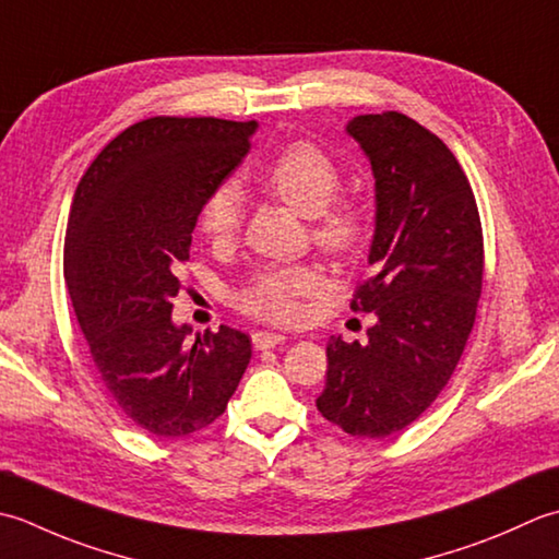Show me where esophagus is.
Masks as SVG:
<instances>
[{"mask_svg": "<svg viewBox=\"0 0 559 559\" xmlns=\"http://www.w3.org/2000/svg\"><path fill=\"white\" fill-rule=\"evenodd\" d=\"M284 335L280 333H267V330H258V333H253V347L255 349H270L275 345H282L284 343Z\"/></svg>", "mask_w": 559, "mask_h": 559, "instance_id": "34e87169", "label": "esophagus"}]
</instances>
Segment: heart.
<instances>
[{"label": "heart", "instance_id": "obj_1", "mask_svg": "<svg viewBox=\"0 0 559 559\" xmlns=\"http://www.w3.org/2000/svg\"><path fill=\"white\" fill-rule=\"evenodd\" d=\"M265 190L304 216H309L313 243L328 255L347 258L364 243L369 219L357 200L335 195L343 174L335 158L313 142H292L270 158L263 176ZM243 198L231 180L216 183L198 210L200 231L212 243H229L241 229ZM325 289L321 270L306 263L270 265L236 292L238 311L258 321L294 325L306 316V301Z\"/></svg>", "mask_w": 559, "mask_h": 559}]
</instances>
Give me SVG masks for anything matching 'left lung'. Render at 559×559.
<instances>
[{
	"instance_id": "obj_1",
	"label": "left lung",
	"mask_w": 559,
	"mask_h": 559,
	"mask_svg": "<svg viewBox=\"0 0 559 559\" xmlns=\"http://www.w3.org/2000/svg\"><path fill=\"white\" fill-rule=\"evenodd\" d=\"M347 132L376 178V234L349 309L376 313L369 343L330 337L316 407L352 437L413 425L449 383L483 294V224L468 176L435 132L397 110L357 116Z\"/></svg>"
}]
</instances>
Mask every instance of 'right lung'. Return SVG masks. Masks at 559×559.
I'll list each match as a JSON object with an SVG mask.
<instances>
[{"mask_svg": "<svg viewBox=\"0 0 559 559\" xmlns=\"http://www.w3.org/2000/svg\"><path fill=\"white\" fill-rule=\"evenodd\" d=\"M253 132L255 120H140L104 146L74 192L64 282L76 321L110 401L158 439L222 417L250 361V337L229 325L190 343V328L170 321V299L200 202Z\"/></svg>", "mask_w": 559, "mask_h": 559, "instance_id": "right-lung-1", "label": "right lung"}]
</instances>
